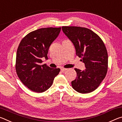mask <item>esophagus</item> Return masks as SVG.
<instances>
[{"label": "esophagus", "instance_id": "esophagus-1", "mask_svg": "<svg viewBox=\"0 0 122 122\" xmlns=\"http://www.w3.org/2000/svg\"><path fill=\"white\" fill-rule=\"evenodd\" d=\"M66 71H67V69H66V68H61V71L62 72H64Z\"/></svg>", "mask_w": 122, "mask_h": 122}]
</instances>
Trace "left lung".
<instances>
[{"label": "left lung", "mask_w": 122, "mask_h": 122, "mask_svg": "<svg viewBox=\"0 0 122 122\" xmlns=\"http://www.w3.org/2000/svg\"><path fill=\"white\" fill-rule=\"evenodd\" d=\"M62 30L73 44L76 55L82 57L86 68L84 71L75 69L77 76L71 81L72 87L81 94L93 92L106 77L108 70V56L104 43L89 29L63 26Z\"/></svg>", "instance_id": "left-lung-1"}]
</instances>
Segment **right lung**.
Here are the masks:
<instances>
[{
  "label": "right lung",
  "mask_w": 122,
  "mask_h": 122,
  "mask_svg": "<svg viewBox=\"0 0 122 122\" xmlns=\"http://www.w3.org/2000/svg\"><path fill=\"white\" fill-rule=\"evenodd\" d=\"M60 28H44L34 30L22 39L16 56L15 69L20 81L36 92L46 91L52 85L60 68L41 65V59H48L51 45L59 36Z\"/></svg>",
  "instance_id": "add662e5"
}]
</instances>
